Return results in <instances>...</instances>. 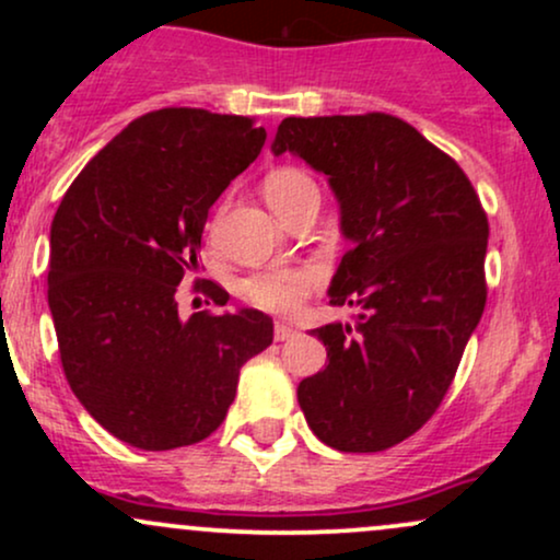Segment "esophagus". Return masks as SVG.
Returning a JSON list of instances; mask_svg holds the SVG:
<instances>
[{
    "label": "esophagus",
    "instance_id": "obj_1",
    "mask_svg": "<svg viewBox=\"0 0 560 560\" xmlns=\"http://www.w3.org/2000/svg\"><path fill=\"white\" fill-rule=\"evenodd\" d=\"M294 334H298V329H294L292 324H287V320H276V326H273L276 342H287V339H292Z\"/></svg>",
    "mask_w": 560,
    "mask_h": 560
}]
</instances>
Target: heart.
Returning a JSON list of instances; mask_svg holds the SVG:
<instances>
[{
    "instance_id": "heart-1",
    "label": "heart",
    "mask_w": 560,
    "mask_h": 560,
    "mask_svg": "<svg viewBox=\"0 0 560 560\" xmlns=\"http://www.w3.org/2000/svg\"><path fill=\"white\" fill-rule=\"evenodd\" d=\"M311 184V176L298 168H276L273 173H268L262 191H266V199L271 202V208H276V205H281L284 199L298 195L300 189H305ZM320 279H324V271H320V266H316V262L268 268V271L249 276L247 284H244V294L258 307H266V311L292 313L298 311L305 294Z\"/></svg>"
}]
</instances>
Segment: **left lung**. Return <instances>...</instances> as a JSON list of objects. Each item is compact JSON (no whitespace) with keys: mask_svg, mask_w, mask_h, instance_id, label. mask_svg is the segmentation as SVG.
I'll list each match as a JSON object with an SVG mask.
<instances>
[{"mask_svg":"<svg viewBox=\"0 0 560 560\" xmlns=\"http://www.w3.org/2000/svg\"><path fill=\"white\" fill-rule=\"evenodd\" d=\"M276 158L324 173L350 249L329 305L361 307L355 326L313 329L326 369L298 402L324 445L378 453L432 419L485 313L490 226L460 165L384 113L284 118Z\"/></svg>","mask_w":560,"mask_h":560,"instance_id":"obj_1","label":"left lung"}]
</instances>
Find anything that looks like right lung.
<instances>
[{
    "label": "right lung",
    "instance_id": "add662e5",
    "mask_svg": "<svg viewBox=\"0 0 560 560\" xmlns=\"http://www.w3.org/2000/svg\"><path fill=\"white\" fill-rule=\"evenodd\" d=\"M244 115L165 107L128 124L57 208L49 311L66 378L89 416L139 450L195 445L221 427L240 369L273 342L255 307L178 316L208 210L260 155ZM215 305L226 292L208 284Z\"/></svg>",
    "mask_w": 560,
    "mask_h": 560
}]
</instances>
